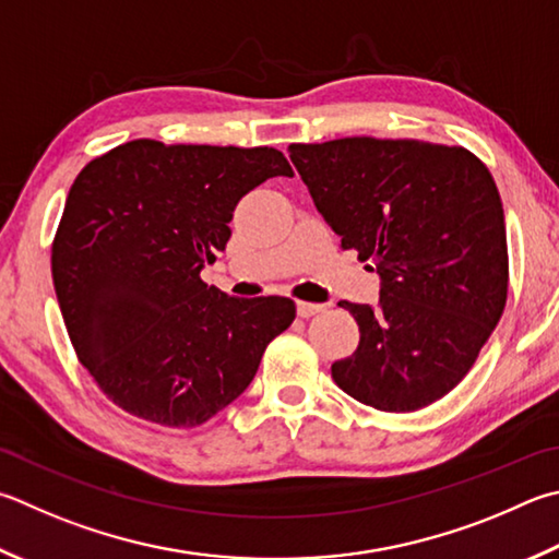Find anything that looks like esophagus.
<instances>
[{"mask_svg": "<svg viewBox=\"0 0 559 559\" xmlns=\"http://www.w3.org/2000/svg\"><path fill=\"white\" fill-rule=\"evenodd\" d=\"M296 310L300 318H312V314H318L324 310V306H320V302H306V300H298L296 302Z\"/></svg>", "mask_w": 559, "mask_h": 559, "instance_id": "esophagus-1", "label": "esophagus"}]
</instances>
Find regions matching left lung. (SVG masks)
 <instances>
[{"mask_svg":"<svg viewBox=\"0 0 559 559\" xmlns=\"http://www.w3.org/2000/svg\"><path fill=\"white\" fill-rule=\"evenodd\" d=\"M290 160L342 249L381 276L379 306L342 300L359 347L332 364L344 393L385 413L448 395L474 367L509 296L496 182L462 146L347 136L290 144Z\"/></svg>","mask_w":559,"mask_h":559,"instance_id":"1","label":"left lung"}]
</instances>
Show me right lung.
I'll list each match as a JSON object with an SVG mask.
<instances>
[{
  "instance_id": "1",
  "label": "right lung",
  "mask_w": 559,
  "mask_h": 559,
  "mask_svg": "<svg viewBox=\"0 0 559 559\" xmlns=\"http://www.w3.org/2000/svg\"><path fill=\"white\" fill-rule=\"evenodd\" d=\"M273 176H293L276 148L154 139L78 174L50 271L80 364L121 411L164 428L207 423L296 320L290 298H231L200 278L227 247L237 202Z\"/></svg>"
}]
</instances>
